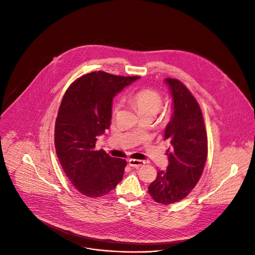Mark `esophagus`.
<instances>
[{
    "mask_svg": "<svg viewBox=\"0 0 255 255\" xmlns=\"http://www.w3.org/2000/svg\"><path fill=\"white\" fill-rule=\"evenodd\" d=\"M128 163H129V166L137 169V168L141 167L142 165H144L145 162L141 161V160H137V159H130V160H128Z\"/></svg>",
    "mask_w": 255,
    "mask_h": 255,
    "instance_id": "1",
    "label": "esophagus"
}]
</instances>
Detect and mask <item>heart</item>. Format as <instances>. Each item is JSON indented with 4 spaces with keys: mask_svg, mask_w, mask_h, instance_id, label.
<instances>
[{
    "mask_svg": "<svg viewBox=\"0 0 255 255\" xmlns=\"http://www.w3.org/2000/svg\"><path fill=\"white\" fill-rule=\"evenodd\" d=\"M129 102L136 108L138 115L154 117L162 106V96L156 90L151 88L139 89L128 97ZM120 106L116 105L113 109L114 116H117Z\"/></svg>",
    "mask_w": 255,
    "mask_h": 255,
    "instance_id": "heart-1",
    "label": "heart"
}]
</instances>
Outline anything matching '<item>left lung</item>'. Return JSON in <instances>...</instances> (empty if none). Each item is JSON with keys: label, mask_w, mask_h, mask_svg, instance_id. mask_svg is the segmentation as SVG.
<instances>
[{"label": "left lung", "mask_w": 255, "mask_h": 255, "mask_svg": "<svg viewBox=\"0 0 255 255\" xmlns=\"http://www.w3.org/2000/svg\"><path fill=\"white\" fill-rule=\"evenodd\" d=\"M165 82L174 108L164 135L171 142L169 165L166 171H158L148 193L157 203L170 205L184 199L199 181L208 156V137L201 108L191 92L178 79Z\"/></svg>", "instance_id": "obj_1"}]
</instances>
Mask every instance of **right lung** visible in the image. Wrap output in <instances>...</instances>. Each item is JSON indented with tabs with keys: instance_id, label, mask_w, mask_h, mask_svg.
Wrapping results in <instances>:
<instances>
[{
	"instance_id": "obj_1",
	"label": "right lung",
	"mask_w": 255,
	"mask_h": 255,
	"mask_svg": "<svg viewBox=\"0 0 255 255\" xmlns=\"http://www.w3.org/2000/svg\"><path fill=\"white\" fill-rule=\"evenodd\" d=\"M138 77L92 72L75 80L62 99L54 142L67 177L82 195L99 198L121 181L126 160L96 150L97 137L110 128L113 99Z\"/></svg>"
}]
</instances>
